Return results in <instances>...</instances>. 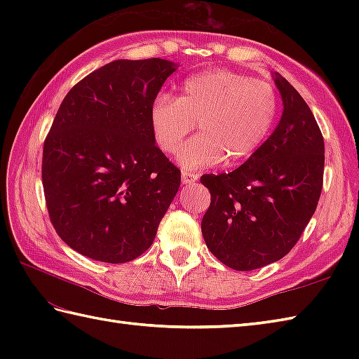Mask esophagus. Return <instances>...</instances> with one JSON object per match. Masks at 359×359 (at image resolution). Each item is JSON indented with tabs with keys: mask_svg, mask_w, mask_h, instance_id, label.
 <instances>
[{
	"mask_svg": "<svg viewBox=\"0 0 359 359\" xmlns=\"http://www.w3.org/2000/svg\"><path fill=\"white\" fill-rule=\"evenodd\" d=\"M197 180H199V175H197V174L189 172V171L182 172V182H184L185 185H193V184H196Z\"/></svg>",
	"mask_w": 359,
	"mask_h": 359,
	"instance_id": "esophagus-1",
	"label": "esophagus"
}]
</instances>
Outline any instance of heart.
<instances>
[{
	"label": "heart",
	"mask_w": 359,
	"mask_h": 359,
	"mask_svg": "<svg viewBox=\"0 0 359 359\" xmlns=\"http://www.w3.org/2000/svg\"><path fill=\"white\" fill-rule=\"evenodd\" d=\"M278 116L271 85L226 69L196 74L180 85L177 98L162 94L149 108V125L158 148L171 154L193 131L177 162L185 171L222 163L238 165L262 147Z\"/></svg>",
	"instance_id": "1"
}]
</instances>
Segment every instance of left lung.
Returning a JSON list of instances; mask_svg holds the SVG:
<instances>
[{
  "mask_svg": "<svg viewBox=\"0 0 359 359\" xmlns=\"http://www.w3.org/2000/svg\"><path fill=\"white\" fill-rule=\"evenodd\" d=\"M273 79L284 104L273 134L238 170L201 177L211 193L202 219L205 243L238 271L284 257L313 216L323 189L324 139L313 112L280 74Z\"/></svg>",
  "mask_w": 359,
  "mask_h": 359,
  "instance_id": "left-lung-1",
  "label": "left lung"
}]
</instances>
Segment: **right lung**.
Masks as SVG:
<instances>
[{"label": "right lung", "mask_w": 359, "mask_h": 359, "mask_svg": "<svg viewBox=\"0 0 359 359\" xmlns=\"http://www.w3.org/2000/svg\"><path fill=\"white\" fill-rule=\"evenodd\" d=\"M177 67L116 60L60 104L44 140L43 188L53 228L80 255L123 264L154 242L180 171L156 147L149 108Z\"/></svg>", "instance_id": "1"}]
</instances>
